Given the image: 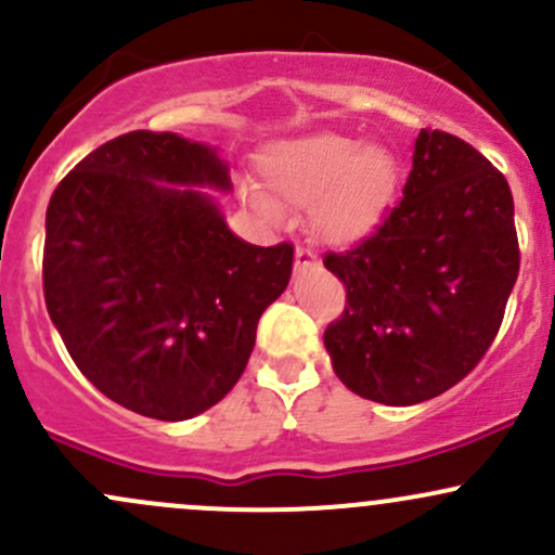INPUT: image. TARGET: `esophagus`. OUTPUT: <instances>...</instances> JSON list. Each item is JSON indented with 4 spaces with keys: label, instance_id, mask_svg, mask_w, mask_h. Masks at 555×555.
Segmentation results:
<instances>
[{
    "label": "esophagus",
    "instance_id": "obj_1",
    "mask_svg": "<svg viewBox=\"0 0 555 555\" xmlns=\"http://www.w3.org/2000/svg\"><path fill=\"white\" fill-rule=\"evenodd\" d=\"M315 255L310 253L306 247H297L295 249V271L302 273V271H310V268H315Z\"/></svg>",
    "mask_w": 555,
    "mask_h": 555
}]
</instances>
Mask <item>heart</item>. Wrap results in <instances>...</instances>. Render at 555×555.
<instances>
[{"instance_id": "heart-1", "label": "heart", "mask_w": 555, "mask_h": 555, "mask_svg": "<svg viewBox=\"0 0 555 555\" xmlns=\"http://www.w3.org/2000/svg\"><path fill=\"white\" fill-rule=\"evenodd\" d=\"M260 168L279 199L310 208L313 234L334 247L358 245L374 234L400 184L392 152L332 131L271 144ZM249 203L268 221L282 218V208L266 194L253 192Z\"/></svg>"}]
</instances>
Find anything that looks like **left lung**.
Listing matches in <instances>:
<instances>
[{"mask_svg": "<svg viewBox=\"0 0 555 555\" xmlns=\"http://www.w3.org/2000/svg\"><path fill=\"white\" fill-rule=\"evenodd\" d=\"M324 266L347 289L324 332L343 385L385 405L437 398L482 361L519 276L508 181L464 139L422 129L398 208Z\"/></svg>", "mask_w": 555, "mask_h": 555, "instance_id": "8db88e82", "label": "left lung"}]
</instances>
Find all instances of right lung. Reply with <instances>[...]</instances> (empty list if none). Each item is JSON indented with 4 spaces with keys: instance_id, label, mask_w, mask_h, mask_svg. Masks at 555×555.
Returning a JSON list of instances; mask_svg holds the SVG:
<instances>
[{
    "instance_id": "add662e5",
    "label": "right lung",
    "mask_w": 555,
    "mask_h": 555,
    "mask_svg": "<svg viewBox=\"0 0 555 555\" xmlns=\"http://www.w3.org/2000/svg\"><path fill=\"white\" fill-rule=\"evenodd\" d=\"M216 147L131 131L96 147L47 208L44 300L81 374L113 403L184 422L240 382L295 249L227 227Z\"/></svg>"
}]
</instances>
